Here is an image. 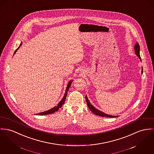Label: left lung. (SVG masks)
I'll list each match as a JSON object with an SVG mask.
<instances>
[{"mask_svg": "<svg viewBox=\"0 0 154 154\" xmlns=\"http://www.w3.org/2000/svg\"><path fill=\"white\" fill-rule=\"evenodd\" d=\"M140 45L138 44V43L137 42L135 45V46H134V50H135V54L139 57V59H140V60L141 61V57H140ZM141 72H143V69L142 67V71ZM85 100H86V102H87V106H88L89 109L95 115H97V116H101V117H109V118H114V117H118V116H111V115H108V114H105L104 112H103L102 111L96 109L95 108L94 106H93V105H91V104L90 103V102L89 101L87 95H85Z\"/></svg>", "mask_w": 154, "mask_h": 154, "instance_id": "1", "label": "left lung"}]
</instances>
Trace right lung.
<instances>
[{
	"label": "right lung",
	"mask_w": 154,
	"mask_h": 154,
	"mask_svg": "<svg viewBox=\"0 0 154 154\" xmlns=\"http://www.w3.org/2000/svg\"><path fill=\"white\" fill-rule=\"evenodd\" d=\"M22 43H21V44L20 45L19 47L16 50V51H15L14 53V54H15V53L17 51V50L19 48L22 46ZM72 80H71L69 83H68L67 86V88H66V90L65 94L64 95L63 98L62 100L60 101L59 103L57 104V106H54V107L52 108L51 109H49V110H48V111H44V112H40V113H38V114H37V115H48V114L54 113V112H56V111H57L60 108H61V107L62 106L63 104L64 103V102H65V100H66V97H67V92H68V91H69V88H70V86H71V83H72Z\"/></svg>",
	"instance_id": "right-lung-1"
}]
</instances>
